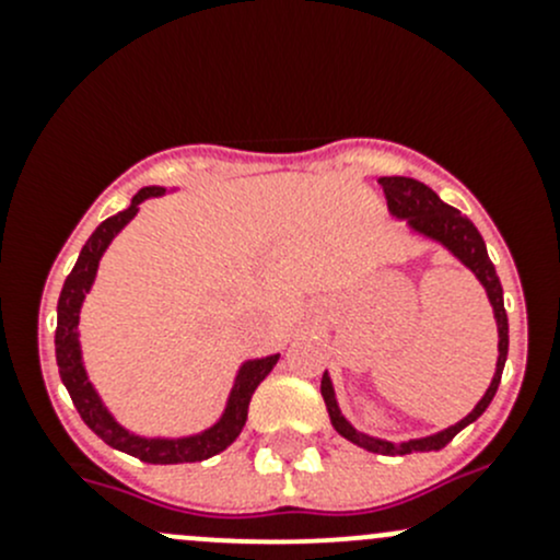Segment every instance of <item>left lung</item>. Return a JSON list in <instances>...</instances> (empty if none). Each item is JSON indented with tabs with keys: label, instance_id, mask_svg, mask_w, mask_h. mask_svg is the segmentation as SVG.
Listing matches in <instances>:
<instances>
[{
	"label": "left lung",
	"instance_id": "1",
	"mask_svg": "<svg viewBox=\"0 0 560 560\" xmlns=\"http://www.w3.org/2000/svg\"><path fill=\"white\" fill-rule=\"evenodd\" d=\"M380 184L382 189H385L387 208L395 219H406L415 233L425 235V238L436 241V244H442L447 252H453L455 257L460 259L474 276H477L479 284L485 287L490 306H493L495 325H499V363H495L493 382H490V387L485 389L482 400L474 406L471 415H466L460 422L444 428V431L433 433V436L409 439V442H385V439H374L354 431V428L347 422V417L341 415V409H338V400H336V393H332V382L330 376H327V371L322 374V398H325L332 428H336L347 442L358 444V447L369 450V453H376V455L431 453V450L447 447L463 428L471 425L477 417H482V411L488 409L495 389H499L501 371H504L506 352H510V322H506V312H504V290H501V281L499 276H495L493 262H490L482 235H479V230L474 228L471 219L463 217L457 208L447 206V202L431 189V186L420 184V180L415 178H406V175H387V178H380Z\"/></svg>",
	"mask_w": 560,
	"mask_h": 560
}]
</instances>
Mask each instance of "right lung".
Masks as SVG:
<instances>
[{"label": "right lung", "mask_w": 560, "mask_h": 560, "mask_svg": "<svg viewBox=\"0 0 560 560\" xmlns=\"http://www.w3.org/2000/svg\"><path fill=\"white\" fill-rule=\"evenodd\" d=\"M160 195H165L162 186H145V189H140L138 195L132 197V206L118 211L116 217L105 219V222L94 230L92 238L86 241V246L81 248V257H78L72 273L67 276L65 287H61L59 306H56V365H59V376L61 382H65L67 393H70L81 420L86 422L105 444H110L113 450H121V453L138 457V460L143 463H195L219 455L238 439V433L244 431L246 425L248 400H252L259 382H262L265 376L273 371V365L279 363V354L246 360V363L241 365L238 376H235V385L230 389L224 415L219 417L217 425L184 439H145L135 436L127 428L118 425L110 417V411L105 409L97 389L89 382L86 369H83L81 341H78V319H81L78 314H81L83 298H86V292L92 290L94 284L100 257H103L105 248L110 246V241L121 233L124 224L138 213L140 202Z\"/></svg>", "instance_id": "right-lung-1"}]
</instances>
